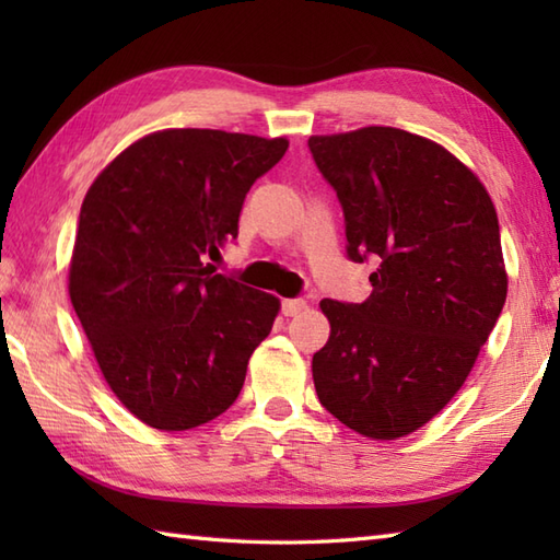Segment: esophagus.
Wrapping results in <instances>:
<instances>
[{
	"instance_id": "1",
	"label": "esophagus",
	"mask_w": 560,
	"mask_h": 560,
	"mask_svg": "<svg viewBox=\"0 0 560 560\" xmlns=\"http://www.w3.org/2000/svg\"><path fill=\"white\" fill-rule=\"evenodd\" d=\"M305 307H307V303L303 299H289L281 303V313L287 317H295V315H301Z\"/></svg>"
}]
</instances>
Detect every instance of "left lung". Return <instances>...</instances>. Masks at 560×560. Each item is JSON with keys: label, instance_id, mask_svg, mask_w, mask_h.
Masks as SVG:
<instances>
[{"label": "left lung", "instance_id": "left-lung-1", "mask_svg": "<svg viewBox=\"0 0 560 560\" xmlns=\"http://www.w3.org/2000/svg\"><path fill=\"white\" fill-rule=\"evenodd\" d=\"M337 189L353 261L373 255L363 303H319V404L351 431L397 440L457 395L508 295L498 213L481 180L435 141L397 127L307 139Z\"/></svg>", "mask_w": 560, "mask_h": 560}]
</instances>
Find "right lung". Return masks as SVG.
Masks as SVG:
<instances>
[{
	"mask_svg": "<svg viewBox=\"0 0 560 560\" xmlns=\"http://www.w3.org/2000/svg\"><path fill=\"white\" fill-rule=\"evenodd\" d=\"M289 149L223 129H161L105 165L79 213L69 299L113 395L189 431L241 395L279 299L213 273L249 187Z\"/></svg>",
	"mask_w": 560,
	"mask_h": 560,
	"instance_id": "1",
	"label": "right lung"
}]
</instances>
